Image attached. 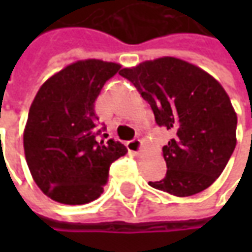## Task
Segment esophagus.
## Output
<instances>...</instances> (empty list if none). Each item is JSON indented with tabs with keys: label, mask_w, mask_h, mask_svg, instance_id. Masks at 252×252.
<instances>
[{
	"label": "esophagus",
	"mask_w": 252,
	"mask_h": 252,
	"mask_svg": "<svg viewBox=\"0 0 252 252\" xmlns=\"http://www.w3.org/2000/svg\"><path fill=\"white\" fill-rule=\"evenodd\" d=\"M126 148H128V151L133 154V155H139L143 150V142L140 139H133L131 142L126 143Z\"/></svg>",
	"instance_id": "esophagus-1"
}]
</instances>
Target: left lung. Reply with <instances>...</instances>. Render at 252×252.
Wrapping results in <instances>:
<instances>
[{
  "mask_svg": "<svg viewBox=\"0 0 252 252\" xmlns=\"http://www.w3.org/2000/svg\"><path fill=\"white\" fill-rule=\"evenodd\" d=\"M120 75L151 105L157 124L174 132V139L162 148L166 177L148 182L150 186L177 197L209 188L236 146L238 116L220 82L174 57L126 67Z\"/></svg>",
  "mask_w": 252,
  "mask_h": 252,
  "instance_id": "left-lung-1",
  "label": "left lung"
}]
</instances>
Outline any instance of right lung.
Returning a JSON list of instances; mask_svg holds the SVG:
<instances>
[{
	"label": "right lung",
	"instance_id": "right-lung-1",
	"mask_svg": "<svg viewBox=\"0 0 252 252\" xmlns=\"http://www.w3.org/2000/svg\"><path fill=\"white\" fill-rule=\"evenodd\" d=\"M120 68L99 59L77 61L36 93L24 128V154L36 185L51 200L66 205L97 200L110 164L128 153L120 142L95 140L94 102Z\"/></svg>",
	"mask_w": 252,
	"mask_h": 252
}]
</instances>
